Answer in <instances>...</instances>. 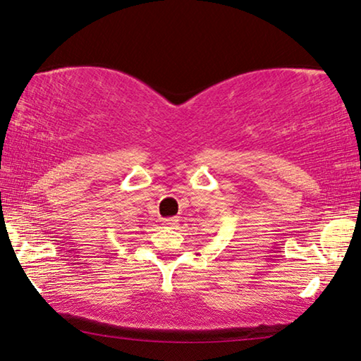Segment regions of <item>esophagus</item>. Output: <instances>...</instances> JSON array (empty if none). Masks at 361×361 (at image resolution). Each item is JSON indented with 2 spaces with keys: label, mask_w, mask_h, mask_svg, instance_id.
I'll use <instances>...</instances> for the list:
<instances>
[{
  "label": "esophagus",
  "mask_w": 361,
  "mask_h": 361,
  "mask_svg": "<svg viewBox=\"0 0 361 361\" xmlns=\"http://www.w3.org/2000/svg\"><path fill=\"white\" fill-rule=\"evenodd\" d=\"M163 226H166V227H176L177 226V219H174V218L164 219L163 221Z\"/></svg>",
  "instance_id": "34e87169"
}]
</instances>
